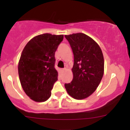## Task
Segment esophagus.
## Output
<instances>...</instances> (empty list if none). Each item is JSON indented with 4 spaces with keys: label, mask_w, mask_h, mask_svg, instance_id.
<instances>
[{
    "label": "esophagus",
    "mask_w": 130,
    "mask_h": 130,
    "mask_svg": "<svg viewBox=\"0 0 130 130\" xmlns=\"http://www.w3.org/2000/svg\"><path fill=\"white\" fill-rule=\"evenodd\" d=\"M65 70H66V69H65H65H61V71L63 72V71H65Z\"/></svg>",
    "instance_id": "1"
}]
</instances>
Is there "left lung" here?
<instances>
[{"mask_svg": "<svg viewBox=\"0 0 130 130\" xmlns=\"http://www.w3.org/2000/svg\"><path fill=\"white\" fill-rule=\"evenodd\" d=\"M74 57L73 79L65 84L68 94L81 100L90 96L100 84L104 74V61L99 44L84 33L65 35Z\"/></svg>", "mask_w": 130, "mask_h": 130, "instance_id": "1", "label": "left lung"}]
</instances>
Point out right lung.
<instances>
[{"label": "right lung", "mask_w": 130, "mask_h": 130, "mask_svg": "<svg viewBox=\"0 0 130 130\" xmlns=\"http://www.w3.org/2000/svg\"><path fill=\"white\" fill-rule=\"evenodd\" d=\"M63 35H38L26 44L18 63V73L23 90L36 102H44L58 80L55 53Z\"/></svg>", "instance_id": "right-lung-1"}]
</instances>
